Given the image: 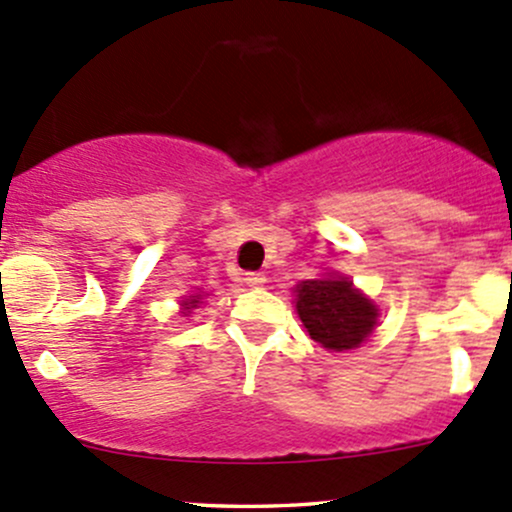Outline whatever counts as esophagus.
Segmentation results:
<instances>
[{"instance_id": "esophagus-1", "label": "esophagus", "mask_w": 512, "mask_h": 512, "mask_svg": "<svg viewBox=\"0 0 512 512\" xmlns=\"http://www.w3.org/2000/svg\"><path fill=\"white\" fill-rule=\"evenodd\" d=\"M267 282V277L262 272H245V284L247 286H262Z\"/></svg>"}]
</instances>
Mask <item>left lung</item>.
Instances as JSON below:
<instances>
[{
  "label": "left lung",
  "mask_w": 512,
  "mask_h": 512,
  "mask_svg": "<svg viewBox=\"0 0 512 512\" xmlns=\"http://www.w3.org/2000/svg\"><path fill=\"white\" fill-rule=\"evenodd\" d=\"M296 294L303 328L328 350H352L374 330L376 306L347 279H308L296 286Z\"/></svg>",
  "instance_id": "1"
}]
</instances>
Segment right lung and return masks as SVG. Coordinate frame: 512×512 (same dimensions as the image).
<instances>
[{
  "instance_id": "right-lung-1",
  "label": "right lung",
  "mask_w": 512,
  "mask_h": 512,
  "mask_svg": "<svg viewBox=\"0 0 512 512\" xmlns=\"http://www.w3.org/2000/svg\"><path fill=\"white\" fill-rule=\"evenodd\" d=\"M196 299H199V296H196ZM196 299H187V301H184V308H194L196 303H199Z\"/></svg>"
}]
</instances>
